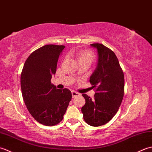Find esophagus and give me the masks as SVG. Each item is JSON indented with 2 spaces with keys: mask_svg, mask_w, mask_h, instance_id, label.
<instances>
[{
  "mask_svg": "<svg viewBox=\"0 0 152 152\" xmlns=\"http://www.w3.org/2000/svg\"><path fill=\"white\" fill-rule=\"evenodd\" d=\"M72 97H73V98H75V96H77L79 95L80 94H79V93H78V92H76V91H72Z\"/></svg>",
  "mask_w": 152,
  "mask_h": 152,
  "instance_id": "esophagus-1",
  "label": "esophagus"
}]
</instances>
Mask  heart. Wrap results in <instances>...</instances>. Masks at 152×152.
<instances>
[{
    "label": "heart",
    "instance_id": "1",
    "mask_svg": "<svg viewBox=\"0 0 152 152\" xmlns=\"http://www.w3.org/2000/svg\"><path fill=\"white\" fill-rule=\"evenodd\" d=\"M69 54L75 56L79 64L82 62H87L91 64L94 60V55L92 52L88 50H80L77 51H71Z\"/></svg>",
    "mask_w": 152,
    "mask_h": 152
}]
</instances>
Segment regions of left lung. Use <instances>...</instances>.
Listing matches in <instances>:
<instances>
[{
	"label": "left lung",
	"mask_w": 152,
	"mask_h": 152,
	"mask_svg": "<svg viewBox=\"0 0 152 152\" xmlns=\"http://www.w3.org/2000/svg\"><path fill=\"white\" fill-rule=\"evenodd\" d=\"M97 49L98 64L90 77L94 98L85 94V104L81 108L85 122L92 126L105 125L118 111L124 96L125 79L119 60L114 52L100 43L91 44Z\"/></svg>",
	"instance_id": "8db88e82"
}]
</instances>
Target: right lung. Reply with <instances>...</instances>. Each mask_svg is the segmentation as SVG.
I'll return each instance as SVG.
<instances>
[{
    "label": "right lung",
    "instance_id": "add662e5",
    "mask_svg": "<svg viewBox=\"0 0 152 152\" xmlns=\"http://www.w3.org/2000/svg\"><path fill=\"white\" fill-rule=\"evenodd\" d=\"M64 45H47L27 58L21 74V93L25 104L33 118L42 125L54 126L62 121L72 92L56 88L51 83Z\"/></svg>",
    "mask_w": 152,
    "mask_h": 152
}]
</instances>
